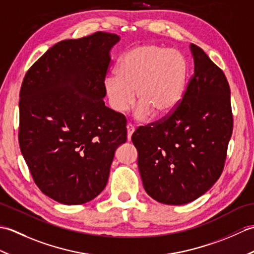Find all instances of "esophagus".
Instances as JSON below:
<instances>
[{"label": "esophagus", "instance_id": "34e87169", "mask_svg": "<svg viewBox=\"0 0 254 254\" xmlns=\"http://www.w3.org/2000/svg\"><path fill=\"white\" fill-rule=\"evenodd\" d=\"M127 141H131V136H132V134H133V132H134V127H133V124H131V123H127Z\"/></svg>", "mask_w": 254, "mask_h": 254}]
</instances>
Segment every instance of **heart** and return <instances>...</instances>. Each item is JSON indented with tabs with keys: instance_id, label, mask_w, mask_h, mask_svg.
<instances>
[{
	"instance_id": "b5f03b06",
	"label": "heart",
	"mask_w": 254,
	"mask_h": 254,
	"mask_svg": "<svg viewBox=\"0 0 254 254\" xmlns=\"http://www.w3.org/2000/svg\"><path fill=\"white\" fill-rule=\"evenodd\" d=\"M117 76L104 80L109 104L118 113L127 112L137 100V116H166L179 105L185 93L189 64L177 50L146 45L124 55L117 66ZM137 95H135V91Z\"/></svg>"
}]
</instances>
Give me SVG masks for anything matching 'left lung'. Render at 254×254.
Masks as SVG:
<instances>
[{
    "label": "left lung",
    "instance_id": "obj_1",
    "mask_svg": "<svg viewBox=\"0 0 254 254\" xmlns=\"http://www.w3.org/2000/svg\"><path fill=\"white\" fill-rule=\"evenodd\" d=\"M190 48L194 74L179 105L132 135L145 191L168 205L190 203L218 180L234 127L224 72L201 48Z\"/></svg>",
    "mask_w": 254,
    "mask_h": 254
}]
</instances>
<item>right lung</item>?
<instances>
[{
	"instance_id": "1",
	"label": "right lung",
	"mask_w": 254,
	"mask_h": 254,
	"mask_svg": "<svg viewBox=\"0 0 254 254\" xmlns=\"http://www.w3.org/2000/svg\"><path fill=\"white\" fill-rule=\"evenodd\" d=\"M116 34L58 42L27 71L19 93L20 152L37 187L65 205L104 190L127 142L126 117L105 106L104 80Z\"/></svg>"
}]
</instances>
